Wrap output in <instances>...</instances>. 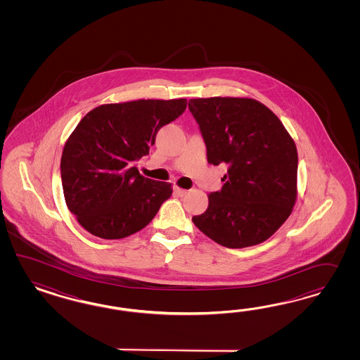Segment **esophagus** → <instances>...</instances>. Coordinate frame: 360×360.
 <instances>
[{
  "label": "esophagus",
  "mask_w": 360,
  "mask_h": 360,
  "mask_svg": "<svg viewBox=\"0 0 360 360\" xmlns=\"http://www.w3.org/2000/svg\"><path fill=\"white\" fill-rule=\"evenodd\" d=\"M174 193L178 196H185L188 191L185 188H181V187H174Z\"/></svg>",
  "instance_id": "esophagus-1"
}]
</instances>
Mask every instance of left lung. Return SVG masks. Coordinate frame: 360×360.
Returning <instances> with one entry per match:
<instances>
[{
  "label": "left lung",
  "instance_id": "obj_1",
  "mask_svg": "<svg viewBox=\"0 0 360 360\" xmlns=\"http://www.w3.org/2000/svg\"><path fill=\"white\" fill-rule=\"evenodd\" d=\"M207 148L208 164L229 165L220 191L193 221L227 248L269 239L289 218L297 198L298 155L283 122L257 100H188Z\"/></svg>",
  "mask_w": 360,
  "mask_h": 360
}]
</instances>
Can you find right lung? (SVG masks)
Masks as SVG:
<instances>
[{"label":"right lung","mask_w":360,"mask_h":360,"mask_svg":"<svg viewBox=\"0 0 360 360\" xmlns=\"http://www.w3.org/2000/svg\"><path fill=\"white\" fill-rule=\"evenodd\" d=\"M187 100H136L92 109L65 142L60 175L65 205L89 233L122 239L146 227L173 188L140 174L157 131Z\"/></svg>","instance_id":"add662e5"}]
</instances>
